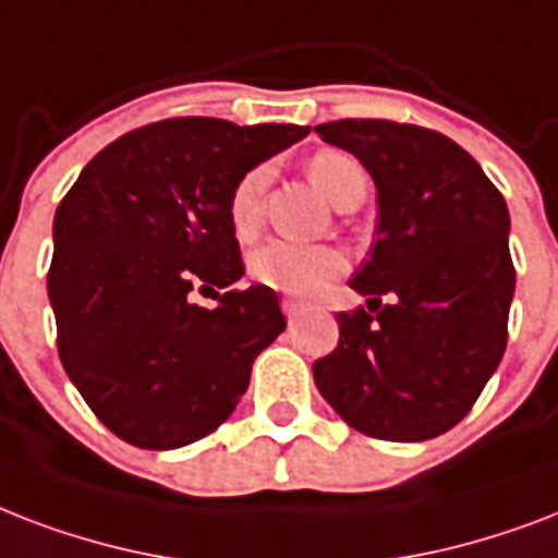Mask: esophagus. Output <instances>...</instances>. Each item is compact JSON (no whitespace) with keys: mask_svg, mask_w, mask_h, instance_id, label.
<instances>
[{"mask_svg":"<svg viewBox=\"0 0 558 558\" xmlns=\"http://www.w3.org/2000/svg\"><path fill=\"white\" fill-rule=\"evenodd\" d=\"M302 308H305L302 302H296V300H282V311H284V317H288V319H296V317H300Z\"/></svg>","mask_w":558,"mask_h":558,"instance_id":"1","label":"esophagus"}]
</instances>
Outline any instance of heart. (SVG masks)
<instances>
[{
	"instance_id": "1",
	"label": "heart",
	"mask_w": 558,
	"mask_h": 558,
	"mask_svg": "<svg viewBox=\"0 0 558 558\" xmlns=\"http://www.w3.org/2000/svg\"><path fill=\"white\" fill-rule=\"evenodd\" d=\"M308 174L319 192L326 194L335 206L343 203L357 192H366V174L355 157L343 150H317L308 162ZM267 168H250L239 183L232 185L227 215H230L232 232L241 241L256 235L262 227V203H265ZM347 267V256L338 247L328 244H293V241H267L250 256V274L253 279L274 291L291 293V296H311L323 284L338 276Z\"/></svg>"
}]
</instances>
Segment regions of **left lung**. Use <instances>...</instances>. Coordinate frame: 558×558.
I'll return each mask as SVG.
<instances>
[{"instance_id":"8db88e82","label":"left lung","mask_w":558,"mask_h":558,"mask_svg":"<svg viewBox=\"0 0 558 558\" xmlns=\"http://www.w3.org/2000/svg\"><path fill=\"white\" fill-rule=\"evenodd\" d=\"M314 131L373 174L378 241L349 284L378 305L392 296L375 315L340 311L338 349L314 361L317 390L375 439L445 434L507 349L515 267L504 194L472 154L418 124L340 119Z\"/></svg>"}]
</instances>
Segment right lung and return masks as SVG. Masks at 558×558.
I'll return each instance as SVG.
<instances>
[{
  "mask_svg": "<svg viewBox=\"0 0 558 558\" xmlns=\"http://www.w3.org/2000/svg\"><path fill=\"white\" fill-rule=\"evenodd\" d=\"M311 128L183 116L98 150L54 211L49 300L60 364L119 439L197 442L247 392L253 361L284 331L274 288L244 274L232 185Z\"/></svg>",
  "mask_w": 558,
  "mask_h": 558,
  "instance_id": "right-lung-1",
  "label": "right lung"
}]
</instances>
